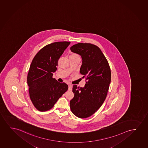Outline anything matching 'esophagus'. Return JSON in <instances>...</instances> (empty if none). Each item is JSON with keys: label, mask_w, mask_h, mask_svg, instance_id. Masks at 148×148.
<instances>
[{"label": "esophagus", "mask_w": 148, "mask_h": 148, "mask_svg": "<svg viewBox=\"0 0 148 148\" xmlns=\"http://www.w3.org/2000/svg\"><path fill=\"white\" fill-rule=\"evenodd\" d=\"M72 85H71V84H69L68 85V90H72Z\"/></svg>", "instance_id": "obj_1"}]
</instances>
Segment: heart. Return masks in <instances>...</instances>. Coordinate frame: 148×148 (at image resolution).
I'll return each instance as SVG.
<instances>
[{
  "mask_svg": "<svg viewBox=\"0 0 148 148\" xmlns=\"http://www.w3.org/2000/svg\"><path fill=\"white\" fill-rule=\"evenodd\" d=\"M71 56H77V55H75V54H73V55H71Z\"/></svg>",
  "mask_w": 148,
  "mask_h": 148,
  "instance_id": "b5f03b06",
  "label": "heart"
}]
</instances>
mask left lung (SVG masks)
<instances>
[{
    "label": "left lung",
    "mask_w": 148,
    "mask_h": 148,
    "mask_svg": "<svg viewBox=\"0 0 148 148\" xmlns=\"http://www.w3.org/2000/svg\"><path fill=\"white\" fill-rule=\"evenodd\" d=\"M70 49L81 56L80 73L86 78L84 87L73 85L74 97L70 101V109L76 116L86 118L95 113L105 101L111 83V70L105 56L95 45L79 43Z\"/></svg>",
    "instance_id": "obj_1"
}]
</instances>
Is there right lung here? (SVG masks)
Here are the masks:
<instances>
[{
    "label": "right lung",
    "instance_id": "obj_1",
    "mask_svg": "<svg viewBox=\"0 0 148 148\" xmlns=\"http://www.w3.org/2000/svg\"><path fill=\"white\" fill-rule=\"evenodd\" d=\"M70 42L53 43L39 51L31 64L27 76L29 93L35 107L46 111L53 107L67 91L68 86L53 78L58 62Z\"/></svg>",
    "mask_w": 148,
    "mask_h": 148
}]
</instances>
